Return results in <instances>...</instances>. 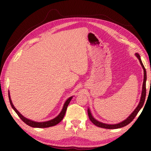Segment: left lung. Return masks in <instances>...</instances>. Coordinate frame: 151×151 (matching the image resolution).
Instances as JSON below:
<instances>
[{"label":"left lung","instance_id":"left-lung-1","mask_svg":"<svg viewBox=\"0 0 151 151\" xmlns=\"http://www.w3.org/2000/svg\"><path fill=\"white\" fill-rule=\"evenodd\" d=\"M136 56H137V58L139 60V62L142 65L143 69V71H144V78H143V88H142V96H141V99H140V101L139 102V104L137 105V108L134 110V111L131 114L129 117H127L126 119L124 121L121 122L117 124H105V123H102L101 122H99L97 121L92 116V115L91 114L90 110L89 108L88 109V116L89 119L96 126H97L101 128H104V129H119V128L127 126V124H129L130 123H131L133 121V119L136 116V115L138 113L139 111L142 109L143 107L144 102H145V97H146V81H147V73H146V69L145 68V67L143 65V63L142 62V60L140 58V56L139 54L136 53Z\"/></svg>","mask_w":151,"mask_h":151}]
</instances>
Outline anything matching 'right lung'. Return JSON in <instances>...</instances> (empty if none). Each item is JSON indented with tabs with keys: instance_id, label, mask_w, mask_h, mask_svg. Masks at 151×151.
<instances>
[{
	"instance_id": "1",
	"label": "right lung",
	"mask_w": 151,
	"mask_h": 151,
	"mask_svg": "<svg viewBox=\"0 0 151 151\" xmlns=\"http://www.w3.org/2000/svg\"><path fill=\"white\" fill-rule=\"evenodd\" d=\"M8 97H9V102H10L11 106L12 107L13 109H14V110L16 112V114L18 115V116L21 118V119L22 121H23L24 123H26L27 124H28V126L32 127H35V128H47V127L55 126V125H56L57 124H58L60 122L62 121V120L63 119L64 115H65V114L67 106H68L70 101H71V99L73 98V97H70L65 101V102L64 103V105L63 106L62 110L61 111L60 114L58 115L56 117L53 119H52V120L45 121V122H36V121H34L28 119L24 117L23 115H21L20 113H19L18 110L14 107V104H13V103H12L9 91H8Z\"/></svg>"
}]
</instances>
